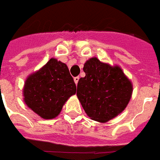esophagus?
Instances as JSON below:
<instances>
[{
	"mask_svg": "<svg viewBox=\"0 0 160 160\" xmlns=\"http://www.w3.org/2000/svg\"><path fill=\"white\" fill-rule=\"evenodd\" d=\"M79 80H80V77H74V83L78 84V81H79Z\"/></svg>",
	"mask_w": 160,
	"mask_h": 160,
	"instance_id": "esophagus-1",
	"label": "esophagus"
}]
</instances>
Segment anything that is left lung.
Masks as SVG:
<instances>
[{
	"instance_id": "1",
	"label": "left lung",
	"mask_w": 160,
	"mask_h": 160,
	"mask_svg": "<svg viewBox=\"0 0 160 160\" xmlns=\"http://www.w3.org/2000/svg\"><path fill=\"white\" fill-rule=\"evenodd\" d=\"M86 76L77 86V97L93 120L105 123L122 113L131 100L133 86L122 68L97 58L88 59L83 68Z\"/></svg>"
}]
</instances>
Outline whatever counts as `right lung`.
<instances>
[{
  "label": "right lung",
  "mask_w": 160,
  "mask_h": 160,
  "mask_svg": "<svg viewBox=\"0 0 160 160\" xmlns=\"http://www.w3.org/2000/svg\"><path fill=\"white\" fill-rule=\"evenodd\" d=\"M76 86L68 66L51 58L39 70L27 77L23 89V101L35 113L45 119L58 115Z\"/></svg>",
  "instance_id": "1"
}]
</instances>
